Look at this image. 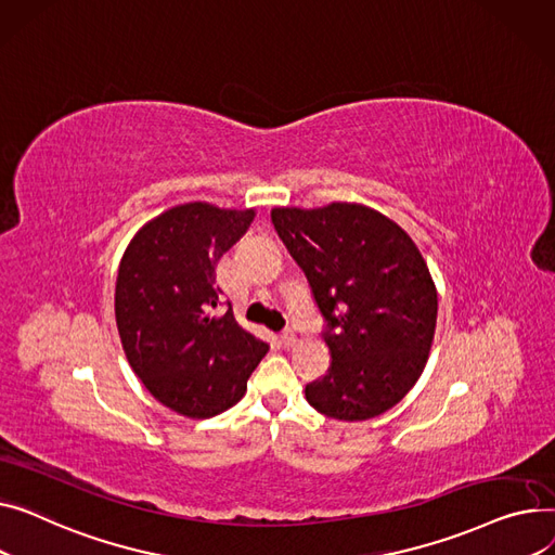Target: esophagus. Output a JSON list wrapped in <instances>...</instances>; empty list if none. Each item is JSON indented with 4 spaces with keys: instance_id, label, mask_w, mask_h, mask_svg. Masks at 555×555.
Listing matches in <instances>:
<instances>
[{
    "instance_id": "obj_1",
    "label": "esophagus",
    "mask_w": 555,
    "mask_h": 555,
    "mask_svg": "<svg viewBox=\"0 0 555 555\" xmlns=\"http://www.w3.org/2000/svg\"><path fill=\"white\" fill-rule=\"evenodd\" d=\"M280 343H282L284 347H291L293 343H296V332H293V330H284V332L280 334Z\"/></svg>"
}]
</instances>
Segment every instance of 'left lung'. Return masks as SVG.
<instances>
[{
  "mask_svg": "<svg viewBox=\"0 0 555 555\" xmlns=\"http://www.w3.org/2000/svg\"><path fill=\"white\" fill-rule=\"evenodd\" d=\"M271 221L305 271L332 367L307 385L309 405L340 421L395 408L428 363L437 288L399 223L361 204L273 208Z\"/></svg>",
  "mask_w": 555,
  "mask_h": 555,
  "instance_id": "obj_1",
  "label": "left lung"
}]
</instances>
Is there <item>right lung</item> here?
I'll return each instance as SVG.
<instances>
[{
  "instance_id": "1",
  "label": "right lung",
  "mask_w": 555,
  "mask_h": 555,
  "mask_svg": "<svg viewBox=\"0 0 555 555\" xmlns=\"http://www.w3.org/2000/svg\"><path fill=\"white\" fill-rule=\"evenodd\" d=\"M253 217V208L183 204L147 221L120 259L116 324L127 361L156 401L190 418L233 408L269 351L231 307L212 315L217 262Z\"/></svg>"
}]
</instances>
